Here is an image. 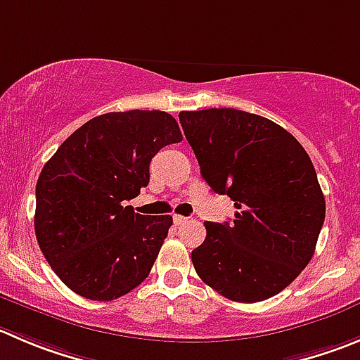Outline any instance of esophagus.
<instances>
[{"mask_svg":"<svg viewBox=\"0 0 360 360\" xmlns=\"http://www.w3.org/2000/svg\"><path fill=\"white\" fill-rule=\"evenodd\" d=\"M173 221H174V224H176V226H182V224H186L189 219L184 217V215H173Z\"/></svg>","mask_w":360,"mask_h":360,"instance_id":"34e87169","label":"esophagus"}]
</instances>
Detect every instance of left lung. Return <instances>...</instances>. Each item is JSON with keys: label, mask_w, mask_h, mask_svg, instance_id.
<instances>
[{"label": "left lung", "mask_w": 360, "mask_h": 360, "mask_svg": "<svg viewBox=\"0 0 360 360\" xmlns=\"http://www.w3.org/2000/svg\"><path fill=\"white\" fill-rule=\"evenodd\" d=\"M205 182L235 201L231 222H205L198 276L235 302L277 295L313 258L325 198L306 150L283 127L233 108L182 111Z\"/></svg>", "instance_id": "8db88e82"}]
</instances>
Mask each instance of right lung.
<instances>
[{"label": "right lung", "mask_w": 360, "mask_h": 360, "mask_svg": "<svg viewBox=\"0 0 360 360\" xmlns=\"http://www.w3.org/2000/svg\"><path fill=\"white\" fill-rule=\"evenodd\" d=\"M182 141L164 111L105 112L68 136L37 182L35 235L51 269L77 295L109 302L148 277L171 215L125 201L150 182L162 146Z\"/></svg>", "instance_id": "obj_1"}]
</instances>
